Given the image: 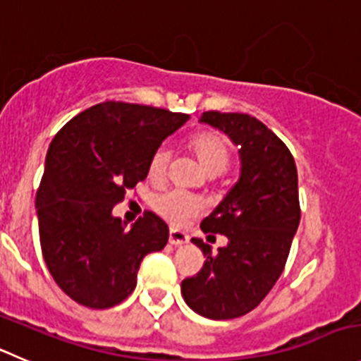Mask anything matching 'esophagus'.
I'll list each match as a JSON object with an SVG mask.
<instances>
[{
    "instance_id": "34e87169",
    "label": "esophagus",
    "mask_w": 361,
    "mask_h": 361,
    "mask_svg": "<svg viewBox=\"0 0 361 361\" xmlns=\"http://www.w3.org/2000/svg\"><path fill=\"white\" fill-rule=\"evenodd\" d=\"M188 239H190V238H188L184 232H180V230H175V228H171L170 235H168V241H170V245H173V246L186 245Z\"/></svg>"
}]
</instances>
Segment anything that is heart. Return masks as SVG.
I'll list each match as a JSON object with an SVG mask.
<instances>
[{"label":"heart","instance_id":"1","mask_svg":"<svg viewBox=\"0 0 361 361\" xmlns=\"http://www.w3.org/2000/svg\"><path fill=\"white\" fill-rule=\"evenodd\" d=\"M191 152L198 159L204 171L211 177L223 173L232 159V147L225 135L218 131H202L191 136L188 142ZM170 164V150L166 147H157L149 161V175L154 180H159L166 175ZM152 209L173 225H180L191 216L198 214L202 209V200L195 195L183 190H170L154 197Z\"/></svg>","mask_w":361,"mask_h":361}]
</instances>
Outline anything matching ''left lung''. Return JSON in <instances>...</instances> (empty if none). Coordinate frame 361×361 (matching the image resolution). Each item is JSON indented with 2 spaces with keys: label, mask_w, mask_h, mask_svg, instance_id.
<instances>
[{
  "label": "left lung",
  "mask_w": 361,
  "mask_h": 361,
  "mask_svg": "<svg viewBox=\"0 0 361 361\" xmlns=\"http://www.w3.org/2000/svg\"><path fill=\"white\" fill-rule=\"evenodd\" d=\"M200 122L241 147V177L200 225L204 234H223L228 245L212 253L195 238L205 262L180 289L197 314L235 319L267 296L286 267L301 218L298 170L286 143L255 116L205 111Z\"/></svg>",
  "instance_id": "obj_1"
}]
</instances>
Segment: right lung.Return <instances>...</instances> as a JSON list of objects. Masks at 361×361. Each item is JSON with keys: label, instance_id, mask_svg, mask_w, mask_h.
<instances>
[{"label": "right lung", "instance_id": "obj_1", "mask_svg": "<svg viewBox=\"0 0 361 361\" xmlns=\"http://www.w3.org/2000/svg\"><path fill=\"white\" fill-rule=\"evenodd\" d=\"M129 102H101L68 120L51 142L37 191L42 257L56 286L88 308L115 307L136 287L147 253L168 225L147 211L131 228L111 211L149 173L154 150L188 122Z\"/></svg>", "mask_w": 361, "mask_h": 361}]
</instances>
